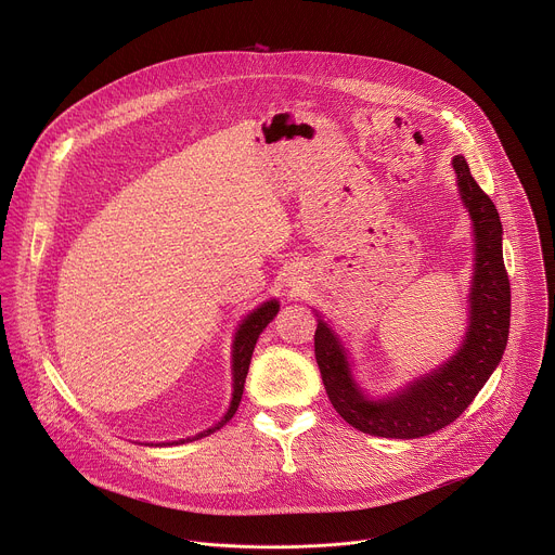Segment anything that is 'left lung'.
<instances>
[{"mask_svg":"<svg viewBox=\"0 0 555 555\" xmlns=\"http://www.w3.org/2000/svg\"><path fill=\"white\" fill-rule=\"evenodd\" d=\"M452 167L461 199L477 232V268L469 294V327L459 353L430 375L413 382L395 398L366 400L358 390L347 353L321 321L313 336L315 362L338 415L353 428L390 439H415L450 426L477 398L503 358L509 336V276L503 261L501 219L494 202L472 178L463 155Z\"/></svg>","mask_w":555,"mask_h":555,"instance_id":"1","label":"left lung"}]
</instances>
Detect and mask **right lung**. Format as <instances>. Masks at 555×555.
<instances>
[{"label":"right lung","instance_id":"right-lung-1","mask_svg":"<svg viewBox=\"0 0 555 555\" xmlns=\"http://www.w3.org/2000/svg\"><path fill=\"white\" fill-rule=\"evenodd\" d=\"M279 311V302L276 300H270V302H263L261 307H257L248 319L242 323L240 332H236L234 336V347H232V402H230V409L228 413L223 415V420L215 426V428H208L191 439H202L215 430H219L228 420H232V415L236 413V409H240V402H242V395H244V384H246V375H248V369H250V360H253V351H255V345H257V338L259 334L268 327V323L274 319ZM189 439V441H191ZM173 443H184V441H173Z\"/></svg>","mask_w":555,"mask_h":555}]
</instances>
